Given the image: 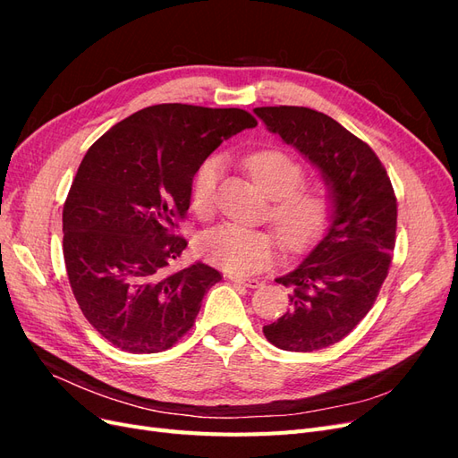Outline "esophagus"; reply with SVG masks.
Listing matches in <instances>:
<instances>
[{"label":"esophagus","instance_id":"34e87169","mask_svg":"<svg viewBox=\"0 0 458 458\" xmlns=\"http://www.w3.org/2000/svg\"><path fill=\"white\" fill-rule=\"evenodd\" d=\"M229 281L244 284V286H248V288H258V286H261V281H259V279H246V276H239V275H229Z\"/></svg>","mask_w":458,"mask_h":458}]
</instances>
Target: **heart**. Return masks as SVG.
<instances>
[{
	"label": "heart",
	"instance_id": "heart-1",
	"mask_svg": "<svg viewBox=\"0 0 458 458\" xmlns=\"http://www.w3.org/2000/svg\"><path fill=\"white\" fill-rule=\"evenodd\" d=\"M246 168L263 192L273 197L271 219L283 242L300 250L318 239L327 229L332 208V192L323 183H301L303 165L279 148H263L246 158ZM219 158L204 160L191 182V204L195 212H212ZM200 256L233 275H252L266 269L275 252L276 237L269 229H252L224 224L200 234Z\"/></svg>",
	"mask_w": 458,
	"mask_h": 458
}]
</instances>
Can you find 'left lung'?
Returning a JSON list of instances; mask_svg holds the SVG:
<instances>
[{"mask_svg":"<svg viewBox=\"0 0 458 458\" xmlns=\"http://www.w3.org/2000/svg\"><path fill=\"white\" fill-rule=\"evenodd\" d=\"M254 113L317 165L335 202L325 237L275 279L290 288V310L263 335L286 352L323 350L348 336L377 301L395 248V192L374 150L330 116L308 106Z\"/></svg>","mask_w":458,"mask_h":458,"instance_id":"8db88e82","label":"left lung"}]
</instances>
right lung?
Segmentation results:
<instances>
[{
	"instance_id": "obj_1",
	"label": "right lung",
	"mask_w": 458,
	"mask_h": 458,
	"mask_svg": "<svg viewBox=\"0 0 458 458\" xmlns=\"http://www.w3.org/2000/svg\"><path fill=\"white\" fill-rule=\"evenodd\" d=\"M258 126L242 108L147 106L118 122L81 160L63 208V254L78 306L116 348L170 350L195 325L221 273L172 269L187 241L174 231L199 165L231 135Z\"/></svg>"
}]
</instances>
